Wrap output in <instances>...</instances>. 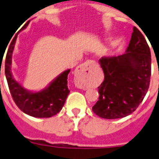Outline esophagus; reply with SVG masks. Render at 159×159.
I'll return each instance as SVG.
<instances>
[{"label": "esophagus", "mask_w": 159, "mask_h": 159, "mask_svg": "<svg viewBox=\"0 0 159 159\" xmlns=\"http://www.w3.org/2000/svg\"><path fill=\"white\" fill-rule=\"evenodd\" d=\"M90 65H91V61H89V60L84 63V64H81L80 67H77L76 71H75V76L76 77L77 79L86 77L90 72V70H89Z\"/></svg>", "instance_id": "obj_1"}]
</instances>
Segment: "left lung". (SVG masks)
<instances>
[{"label":"left lung","mask_w":159,"mask_h":159,"mask_svg":"<svg viewBox=\"0 0 159 159\" xmlns=\"http://www.w3.org/2000/svg\"><path fill=\"white\" fill-rule=\"evenodd\" d=\"M99 63L104 80L99 87V100L92 107L102 119L129 116L143 100L150 85L151 50L140 31L133 28L126 52L118 57H102Z\"/></svg>","instance_id":"obj_1"}]
</instances>
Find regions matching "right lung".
Masks as SVG:
<instances>
[{
	"mask_svg": "<svg viewBox=\"0 0 159 159\" xmlns=\"http://www.w3.org/2000/svg\"><path fill=\"white\" fill-rule=\"evenodd\" d=\"M29 22L25 25V29ZM16 36L11 42L5 58V71L8 88L16 106L29 116L36 118H50L60 111L65 103L70 91L67 88V75L70 69L65 70L51 81L45 88L32 92L24 88L14 79L11 71L12 57Z\"/></svg>",
	"mask_w": 159,
	"mask_h": 159,
	"instance_id": "right-lung-1",
	"label": "right lung"
}]
</instances>
